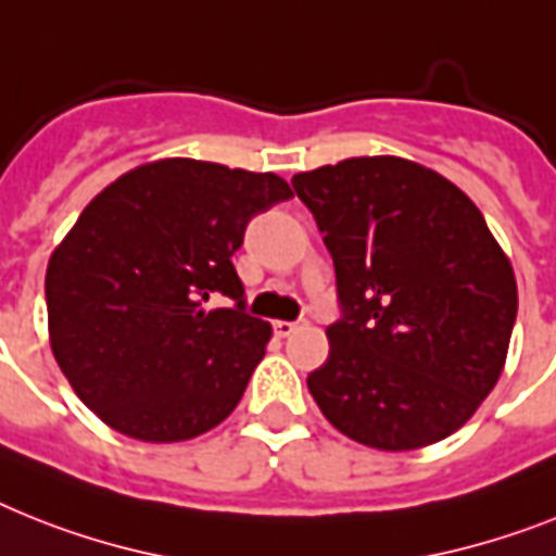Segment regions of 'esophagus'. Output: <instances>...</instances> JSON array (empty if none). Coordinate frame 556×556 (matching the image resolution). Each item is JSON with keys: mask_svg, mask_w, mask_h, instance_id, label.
<instances>
[{"mask_svg": "<svg viewBox=\"0 0 556 556\" xmlns=\"http://www.w3.org/2000/svg\"><path fill=\"white\" fill-rule=\"evenodd\" d=\"M273 327H275V332L281 334V338H287V334L295 332V329L301 327V324H298V320H275Z\"/></svg>", "mask_w": 556, "mask_h": 556, "instance_id": "obj_1", "label": "esophagus"}]
</instances>
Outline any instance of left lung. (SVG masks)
Wrapping results in <instances>:
<instances>
[{
    "instance_id": "left-lung-1",
    "label": "left lung",
    "mask_w": 556,
    "mask_h": 556,
    "mask_svg": "<svg viewBox=\"0 0 556 556\" xmlns=\"http://www.w3.org/2000/svg\"><path fill=\"white\" fill-rule=\"evenodd\" d=\"M334 261L341 320L306 378L346 438L412 452L489 397L517 318L511 261L483 213L434 169L364 155L292 178Z\"/></svg>"
}]
</instances>
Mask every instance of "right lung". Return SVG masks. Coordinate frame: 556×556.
<instances>
[{"label": "right lung", "instance_id": "add662e5", "mask_svg": "<svg viewBox=\"0 0 556 556\" xmlns=\"http://www.w3.org/2000/svg\"><path fill=\"white\" fill-rule=\"evenodd\" d=\"M287 199L275 173L162 159L85 206L45 275L50 350L110 429L176 443L236 409L273 327L247 315L232 255L252 215ZM215 294L237 306L206 311Z\"/></svg>", "mask_w": 556, "mask_h": 556}]
</instances>
